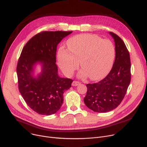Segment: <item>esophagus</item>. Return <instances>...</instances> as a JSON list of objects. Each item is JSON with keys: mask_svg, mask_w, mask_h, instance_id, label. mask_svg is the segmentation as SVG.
<instances>
[{"mask_svg": "<svg viewBox=\"0 0 147 147\" xmlns=\"http://www.w3.org/2000/svg\"><path fill=\"white\" fill-rule=\"evenodd\" d=\"M80 84V82H79V81H77V80H74L73 82L72 83V86H78L79 85V84Z\"/></svg>", "mask_w": 147, "mask_h": 147, "instance_id": "esophagus-1", "label": "esophagus"}]
</instances>
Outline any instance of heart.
I'll use <instances>...</instances> for the list:
<instances>
[{"label":"heart","instance_id":"obj_1","mask_svg":"<svg viewBox=\"0 0 147 147\" xmlns=\"http://www.w3.org/2000/svg\"><path fill=\"white\" fill-rule=\"evenodd\" d=\"M68 49L61 48L58 58L62 70L71 75L79 66L83 70L82 76L92 80L102 78L110 69L115 55L113 42L96 34L76 36L67 41Z\"/></svg>","mask_w":147,"mask_h":147}]
</instances>
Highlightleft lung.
<instances>
[{
    "label": "left lung",
    "mask_w": 147,
    "mask_h": 147,
    "mask_svg": "<svg viewBox=\"0 0 147 147\" xmlns=\"http://www.w3.org/2000/svg\"><path fill=\"white\" fill-rule=\"evenodd\" d=\"M115 45V58L110 73L98 83L86 84L84 102L89 109L106 113L117 108L126 94L131 80L130 59L128 49L121 38L113 32Z\"/></svg>",
    "instance_id": "obj_1"
}]
</instances>
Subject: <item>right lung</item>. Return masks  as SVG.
Instances as JSON below:
<instances>
[{
    "label": "right lung",
    "mask_w": 147,
    "mask_h": 147,
    "mask_svg": "<svg viewBox=\"0 0 147 147\" xmlns=\"http://www.w3.org/2000/svg\"><path fill=\"white\" fill-rule=\"evenodd\" d=\"M72 32L43 31L27 42L18 59L17 73L18 89L28 106L41 115L56 113L63 103L64 92L73 80L58 76L56 64L58 44ZM42 64V72L37 78L32 76L33 65Z\"/></svg>",
    "instance_id": "right-lung-1"
}]
</instances>
